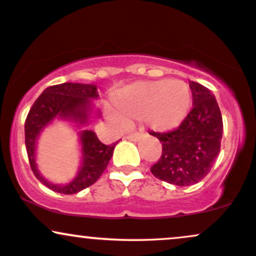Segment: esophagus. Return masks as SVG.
I'll use <instances>...</instances> for the list:
<instances>
[{
  "instance_id": "esophagus-1",
  "label": "esophagus",
  "mask_w": 256,
  "mask_h": 256,
  "mask_svg": "<svg viewBox=\"0 0 256 256\" xmlns=\"http://www.w3.org/2000/svg\"><path fill=\"white\" fill-rule=\"evenodd\" d=\"M142 136H140V134H131V136H128V140H134V142H137V140H140Z\"/></svg>"
}]
</instances>
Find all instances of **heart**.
<instances>
[{"label":"heart","instance_id":"1","mask_svg":"<svg viewBox=\"0 0 256 256\" xmlns=\"http://www.w3.org/2000/svg\"><path fill=\"white\" fill-rule=\"evenodd\" d=\"M192 101L189 85L171 79L132 83L112 98L114 110L122 122L130 124L143 119L155 132L177 128L186 118Z\"/></svg>","mask_w":256,"mask_h":256}]
</instances>
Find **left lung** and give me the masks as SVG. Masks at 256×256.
I'll return each instance as SVG.
<instances>
[{"label": "left lung", "instance_id": "1", "mask_svg": "<svg viewBox=\"0 0 256 256\" xmlns=\"http://www.w3.org/2000/svg\"><path fill=\"white\" fill-rule=\"evenodd\" d=\"M192 110L174 131L155 134L162 146L160 160L152 166L155 177L178 186L202 180L220 152L222 118L216 96L204 85L190 82Z\"/></svg>", "mask_w": 256, "mask_h": 256}]
</instances>
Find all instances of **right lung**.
I'll use <instances>...</instances> for the list:
<instances>
[{
    "label": "right lung",
    "instance_id": "1",
    "mask_svg": "<svg viewBox=\"0 0 256 256\" xmlns=\"http://www.w3.org/2000/svg\"><path fill=\"white\" fill-rule=\"evenodd\" d=\"M98 98V88L92 84L62 83L46 88L34 101L25 122V146L34 174L40 183L55 192L76 194L90 186L101 177L108 166L114 146L100 142L92 130H86L92 116H101L94 101ZM55 120H62L78 131L81 166L68 184H60L46 180L38 168L36 156L38 138Z\"/></svg>",
    "mask_w": 256,
    "mask_h": 256
}]
</instances>
